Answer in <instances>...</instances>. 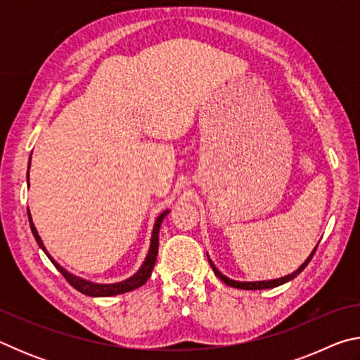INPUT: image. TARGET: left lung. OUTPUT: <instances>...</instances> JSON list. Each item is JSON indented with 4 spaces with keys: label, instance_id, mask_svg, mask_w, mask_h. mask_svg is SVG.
<instances>
[{
    "label": "left lung",
    "instance_id": "8db88e82",
    "mask_svg": "<svg viewBox=\"0 0 360 360\" xmlns=\"http://www.w3.org/2000/svg\"><path fill=\"white\" fill-rule=\"evenodd\" d=\"M316 249H318V245L314 246V249L311 251V254L308 255L307 260H304L303 264H302L300 266H298L294 273H290V275H285V276H283V278L268 279V281H235V279H230V278H227V276L222 275V273L217 270L216 265L212 264V260L210 259V255H208V260H210V264H211L212 271H214V275H216L219 279H222V281H224L225 284H227V285H230V288L245 289V290H260V289H273V288H278V285H281V284H284V283H289V281H292V279H294V278H297V276L300 275V273L304 270V268H307V265L309 264V260L313 259V255H314V252H316Z\"/></svg>",
    "mask_w": 360,
    "mask_h": 360
}]
</instances>
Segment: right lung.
<instances>
[{
	"label": "right lung",
	"instance_id": "obj_1",
	"mask_svg": "<svg viewBox=\"0 0 360 360\" xmlns=\"http://www.w3.org/2000/svg\"><path fill=\"white\" fill-rule=\"evenodd\" d=\"M30 160H32V157H30ZM28 169H30V165H28ZM27 181H28V187H30V172L27 174ZM168 212H169V210H165L160 216L157 217V221L154 224V229H152L150 246H149L148 255H146L143 265L138 268V271L133 276L124 279V281L111 283V284H100V283L89 281V279L79 278L76 275H72V273H70L68 270H66V268H63L60 264H57V262L52 259V255L47 252L44 243H42L41 236L38 235V230H36V227H34L32 214H30V210H28V219H30V227H32V231H33V236H34L36 243H38L39 248L42 249V251H44V254L47 255L49 259H51L52 264L56 265L57 270L62 273L66 281H68L72 285V288L81 292V294L90 295V297H112V295L125 294V292H130V290H135L138 288H141V285L149 279L152 270H154V265H155V260H157V254H158V231H160V225H162L163 219H165V216L168 214Z\"/></svg>",
	"mask_w": 360,
	"mask_h": 360
}]
</instances>
